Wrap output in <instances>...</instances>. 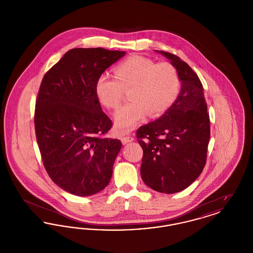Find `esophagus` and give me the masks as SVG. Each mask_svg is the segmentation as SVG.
<instances>
[{
  "mask_svg": "<svg viewBox=\"0 0 253 253\" xmlns=\"http://www.w3.org/2000/svg\"><path fill=\"white\" fill-rule=\"evenodd\" d=\"M132 140H133V137H132V136H129V135H127V136H122V137H121V142H122V144H127V143H129V142H132Z\"/></svg>",
  "mask_w": 253,
  "mask_h": 253,
  "instance_id": "esophagus-1",
  "label": "esophagus"
}]
</instances>
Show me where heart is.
<instances>
[{"mask_svg": "<svg viewBox=\"0 0 253 253\" xmlns=\"http://www.w3.org/2000/svg\"><path fill=\"white\" fill-rule=\"evenodd\" d=\"M123 90H130L132 101L115 113V130L121 134L130 132L149 113L158 117L173 104L180 90L179 74L171 63L132 56L115 68V77L101 74L95 85L97 100L108 109L119 107Z\"/></svg>", "mask_w": 253, "mask_h": 253, "instance_id": "b5f03b06", "label": "heart"}]
</instances>
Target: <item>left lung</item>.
Here are the masks:
<instances>
[{
	"label": "left lung",
	"instance_id": "8db88e82",
	"mask_svg": "<svg viewBox=\"0 0 253 253\" xmlns=\"http://www.w3.org/2000/svg\"><path fill=\"white\" fill-rule=\"evenodd\" d=\"M155 51L176 68L180 92L158 120L137 130L136 137L143 149L142 180L151 189L169 194L185 190L202 172L211 136L210 117L203 85L189 64L169 52Z\"/></svg>",
	"mask_w": 253,
	"mask_h": 253
}]
</instances>
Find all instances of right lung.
<instances>
[{
	"label": "right lung",
	"mask_w": 253,
	"mask_h": 253,
	"mask_svg": "<svg viewBox=\"0 0 253 253\" xmlns=\"http://www.w3.org/2000/svg\"><path fill=\"white\" fill-rule=\"evenodd\" d=\"M125 51L74 48L42 81L35 131L44 168L62 190L78 196L102 191L111 180L120 139L105 137L112 121L95 93L97 78Z\"/></svg>",
	"instance_id": "obj_1"
}]
</instances>
